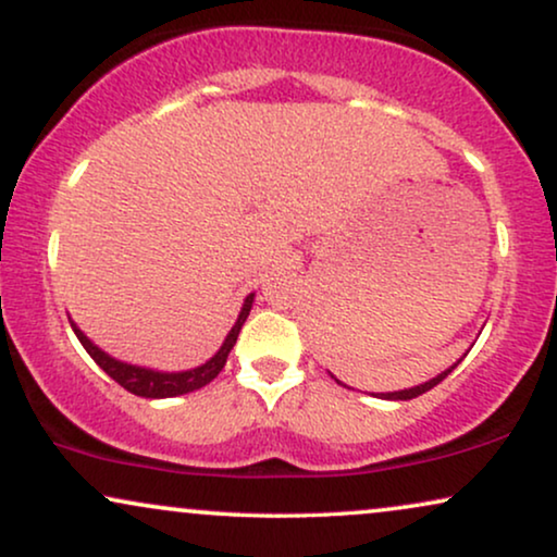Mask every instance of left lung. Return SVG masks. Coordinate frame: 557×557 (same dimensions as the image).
<instances>
[{
    "label": "left lung",
    "mask_w": 557,
    "mask_h": 557,
    "mask_svg": "<svg viewBox=\"0 0 557 557\" xmlns=\"http://www.w3.org/2000/svg\"><path fill=\"white\" fill-rule=\"evenodd\" d=\"M461 359H463V356H461ZM461 359H458V361H461ZM458 361H456L454 367H448L446 372H441L438 376H433V380H428V382L418 384V387H410V389H399V392H382V395H376V397H382V399H412V397H418V395H425L428 389H433L435 384H441L443 380H446V376H448L450 372H454V369L458 367ZM331 376H333V374H331ZM333 380H336V376H333ZM336 382H338V380H336ZM338 384H341V387H346L344 382H338Z\"/></svg>",
    "instance_id": "left-lung-1"
}]
</instances>
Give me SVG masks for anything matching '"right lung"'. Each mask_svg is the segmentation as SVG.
Wrapping results in <instances>:
<instances>
[{
	"mask_svg": "<svg viewBox=\"0 0 557 557\" xmlns=\"http://www.w3.org/2000/svg\"><path fill=\"white\" fill-rule=\"evenodd\" d=\"M251 302H255V293H249L247 298H244L239 315H236V323L232 325V331L226 333L224 344L219 346V351L213 354L209 361H203V364H198V367H193V369H183V372H160V369L139 367V364H129V361L114 359V356L107 354V351H103V348L96 346L94 341L88 338L86 333L78 329L73 318H69V321H71L73 333H76V338L81 341V346L86 348L88 356H91L96 364H99L103 372L111 376V380L119 382L124 389L132 392V395H137V397L165 399V397L188 395V392L201 389L209 382L216 380L219 372L226 364L228 354H232V348L236 344V336H239L244 321H247V315H249V310H251Z\"/></svg>",
	"mask_w": 557,
	"mask_h": 557,
	"instance_id": "add662e5",
	"label": "right lung"
}]
</instances>
